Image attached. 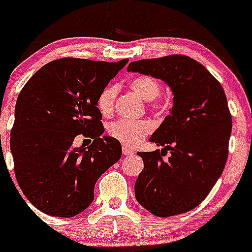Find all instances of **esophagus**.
I'll list each match as a JSON object with an SVG mask.
<instances>
[{"label": "esophagus", "instance_id": "34e87169", "mask_svg": "<svg viewBox=\"0 0 252 252\" xmlns=\"http://www.w3.org/2000/svg\"><path fill=\"white\" fill-rule=\"evenodd\" d=\"M122 154H124L125 157H126V155H131V154H133V151H132V149L130 148V146L124 145V146H122Z\"/></svg>", "mask_w": 252, "mask_h": 252}]
</instances>
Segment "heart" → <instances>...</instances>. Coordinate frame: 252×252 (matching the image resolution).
<instances>
[{
	"mask_svg": "<svg viewBox=\"0 0 252 252\" xmlns=\"http://www.w3.org/2000/svg\"><path fill=\"white\" fill-rule=\"evenodd\" d=\"M130 88L141 97L144 101H153L161 93V84L157 78L151 75H137L130 82ZM117 97V87L115 84L107 86L97 98V108L102 116H111L115 111V102ZM153 110L160 111L164 108V102L160 99L150 103ZM153 131V125L146 120H120L112 122L108 127V133L113 139L119 140L124 145L135 146Z\"/></svg>",
	"mask_w": 252,
	"mask_h": 252,
	"instance_id": "heart-1",
	"label": "heart"
}]
</instances>
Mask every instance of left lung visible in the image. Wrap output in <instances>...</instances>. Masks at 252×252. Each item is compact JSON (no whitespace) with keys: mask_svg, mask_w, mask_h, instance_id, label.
Wrapping results in <instances>:
<instances>
[{"mask_svg":"<svg viewBox=\"0 0 252 252\" xmlns=\"http://www.w3.org/2000/svg\"><path fill=\"white\" fill-rule=\"evenodd\" d=\"M127 70L159 78L174 93L171 113L150 137L165 148L137 153L144 169L135 183L136 199L158 217L188 212L203 202L226 165L232 116L223 88L201 63L182 54L137 60Z\"/></svg>","mask_w":252,"mask_h":252,"instance_id":"left-lung-1","label":"left lung"}]
</instances>
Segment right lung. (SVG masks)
Here are the masks:
<instances>
[{
    "mask_svg": "<svg viewBox=\"0 0 252 252\" xmlns=\"http://www.w3.org/2000/svg\"><path fill=\"white\" fill-rule=\"evenodd\" d=\"M62 58L40 68L17 97L10 146L22 193L46 215L73 217L92 203L94 186L121 158V144L101 135L97 98L127 64ZM78 136L93 141L74 148Z\"/></svg>",
    "mask_w": 252,
    "mask_h": 252,
    "instance_id": "add662e5",
    "label": "right lung"
}]
</instances>
